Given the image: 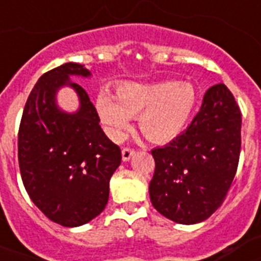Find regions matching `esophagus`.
<instances>
[{"label": "esophagus", "mask_w": 261, "mask_h": 261, "mask_svg": "<svg viewBox=\"0 0 261 261\" xmlns=\"http://www.w3.org/2000/svg\"><path fill=\"white\" fill-rule=\"evenodd\" d=\"M135 150L133 147H123L122 149V159L123 161H128V160L134 155Z\"/></svg>", "instance_id": "1"}]
</instances>
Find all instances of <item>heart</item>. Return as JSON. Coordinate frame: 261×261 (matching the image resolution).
Wrapping results in <instances>:
<instances>
[{"label": "heart", "instance_id": "heart-1", "mask_svg": "<svg viewBox=\"0 0 261 261\" xmlns=\"http://www.w3.org/2000/svg\"><path fill=\"white\" fill-rule=\"evenodd\" d=\"M195 102L196 94L190 84H124L119 87L116 97L107 90L100 92L96 111L111 138H122L130 127L131 116H138L143 134L151 141L163 142L186 128Z\"/></svg>", "mask_w": 261, "mask_h": 261}]
</instances>
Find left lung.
<instances>
[{
    "instance_id": "1",
    "label": "left lung",
    "mask_w": 261,
    "mask_h": 261,
    "mask_svg": "<svg viewBox=\"0 0 261 261\" xmlns=\"http://www.w3.org/2000/svg\"><path fill=\"white\" fill-rule=\"evenodd\" d=\"M240 150L241 111L226 85L218 84L207 90L187 130L151 150V204L173 222L192 225L207 219L226 198Z\"/></svg>"
}]
</instances>
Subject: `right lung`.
I'll list each match as a JSON object with an SVG mask.
<instances>
[{"label":"right lung","instance_id":"right-lung-1","mask_svg":"<svg viewBox=\"0 0 261 261\" xmlns=\"http://www.w3.org/2000/svg\"><path fill=\"white\" fill-rule=\"evenodd\" d=\"M69 75H90L79 63H65L39 79L28 96L18 128V165L27 192L39 210L62 226H81L108 203L110 178L122 151L98 124L89 96ZM69 85L80 97V110L66 114L55 93Z\"/></svg>","mask_w":261,"mask_h":261}]
</instances>
